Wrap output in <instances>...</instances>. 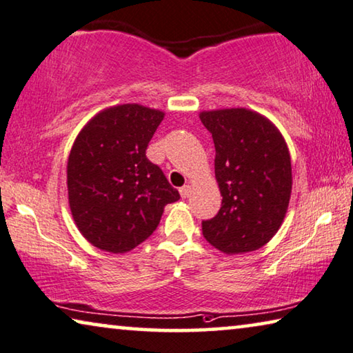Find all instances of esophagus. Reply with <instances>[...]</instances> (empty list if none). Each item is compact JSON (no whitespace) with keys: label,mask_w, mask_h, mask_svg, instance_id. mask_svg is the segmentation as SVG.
Listing matches in <instances>:
<instances>
[{"label":"esophagus","mask_w":353,"mask_h":353,"mask_svg":"<svg viewBox=\"0 0 353 353\" xmlns=\"http://www.w3.org/2000/svg\"><path fill=\"white\" fill-rule=\"evenodd\" d=\"M190 192H192L190 185H183L181 190H179V193H181L182 198H188V194H190Z\"/></svg>","instance_id":"esophagus-1"}]
</instances>
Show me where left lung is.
<instances>
[{"mask_svg": "<svg viewBox=\"0 0 353 353\" xmlns=\"http://www.w3.org/2000/svg\"><path fill=\"white\" fill-rule=\"evenodd\" d=\"M215 145L222 208L203 236L227 255L254 252L281 228L292 194V161L274 123L245 108L203 110Z\"/></svg>", "mask_w": 353, "mask_h": 353, "instance_id": "obj_1", "label": "left lung"}]
</instances>
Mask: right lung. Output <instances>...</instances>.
I'll use <instances>...</instances> for the list:
<instances>
[{"instance_id": "obj_1", "label": "right lung", "mask_w": 353, "mask_h": 353, "mask_svg": "<svg viewBox=\"0 0 353 353\" xmlns=\"http://www.w3.org/2000/svg\"><path fill=\"white\" fill-rule=\"evenodd\" d=\"M165 112L120 104L98 112L72 144L68 199L83 238L110 254H125L159 227L163 209L181 194L145 157Z\"/></svg>"}]
</instances>
